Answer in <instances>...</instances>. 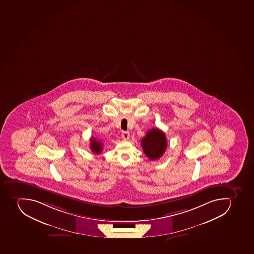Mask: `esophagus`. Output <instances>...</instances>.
<instances>
[{
    "label": "esophagus",
    "instance_id": "34e87169",
    "mask_svg": "<svg viewBox=\"0 0 254 254\" xmlns=\"http://www.w3.org/2000/svg\"><path fill=\"white\" fill-rule=\"evenodd\" d=\"M122 138L124 139V140H128L129 138V132L124 131V132H122Z\"/></svg>",
    "mask_w": 254,
    "mask_h": 254
}]
</instances>
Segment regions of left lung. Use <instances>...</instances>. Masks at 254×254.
Segmentation results:
<instances>
[{"instance_id":"1","label":"left lung","mask_w":254,"mask_h":254,"mask_svg":"<svg viewBox=\"0 0 254 254\" xmlns=\"http://www.w3.org/2000/svg\"><path fill=\"white\" fill-rule=\"evenodd\" d=\"M141 146L145 155L150 160H157L160 158L167 146L166 135L162 130L158 128H152L146 132L141 139Z\"/></svg>"}]
</instances>
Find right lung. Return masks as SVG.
Segmentation results:
<instances>
[{"instance_id":"add662e5","label":"right lung","mask_w":254,"mask_h":254,"mask_svg":"<svg viewBox=\"0 0 254 254\" xmlns=\"http://www.w3.org/2000/svg\"><path fill=\"white\" fill-rule=\"evenodd\" d=\"M90 146H91L92 151L95 154H100L102 151L103 143L98 139L92 137L91 141H90Z\"/></svg>"}]
</instances>
